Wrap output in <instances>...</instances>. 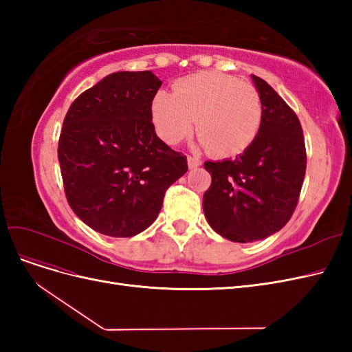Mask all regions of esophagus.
<instances>
[{"instance_id": "34e87169", "label": "esophagus", "mask_w": 352, "mask_h": 352, "mask_svg": "<svg viewBox=\"0 0 352 352\" xmlns=\"http://www.w3.org/2000/svg\"><path fill=\"white\" fill-rule=\"evenodd\" d=\"M188 166H189V168H195V167L201 166V160L194 155H188Z\"/></svg>"}]
</instances>
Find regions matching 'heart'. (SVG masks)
Returning a JSON list of instances; mask_svg holds the SVG:
<instances>
[{
    "instance_id": "heart-1",
    "label": "heart",
    "mask_w": 352,
    "mask_h": 352,
    "mask_svg": "<svg viewBox=\"0 0 352 352\" xmlns=\"http://www.w3.org/2000/svg\"><path fill=\"white\" fill-rule=\"evenodd\" d=\"M158 136L176 145L192 133L216 157L241 154L257 138L263 100L250 82L221 73H195L173 85L172 95L158 92L151 102Z\"/></svg>"
}]
</instances>
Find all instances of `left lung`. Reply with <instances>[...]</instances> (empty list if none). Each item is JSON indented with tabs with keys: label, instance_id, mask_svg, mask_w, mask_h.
Listing matches in <instances>:
<instances>
[{
	"label": "left lung",
	"instance_id": "left-lung-1",
	"mask_svg": "<svg viewBox=\"0 0 352 352\" xmlns=\"http://www.w3.org/2000/svg\"><path fill=\"white\" fill-rule=\"evenodd\" d=\"M263 123L235 160L206 162L211 185L202 198L208 225L232 242H254L280 230L300 199L307 168L302 127L295 111L261 78Z\"/></svg>",
	"mask_w": 352,
	"mask_h": 352
}]
</instances>
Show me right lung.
Segmentation results:
<instances>
[{
  "label": "right lung",
  "instance_id": "1",
  "mask_svg": "<svg viewBox=\"0 0 352 352\" xmlns=\"http://www.w3.org/2000/svg\"><path fill=\"white\" fill-rule=\"evenodd\" d=\"M155 74L117 72L74 100L63 122L58 162L70 208L102 235L129 238L153 225L186 155L154 131Z\"/></svg>",
  "mask_w": 352,
  "mask_h": 352
}]
</instances>
